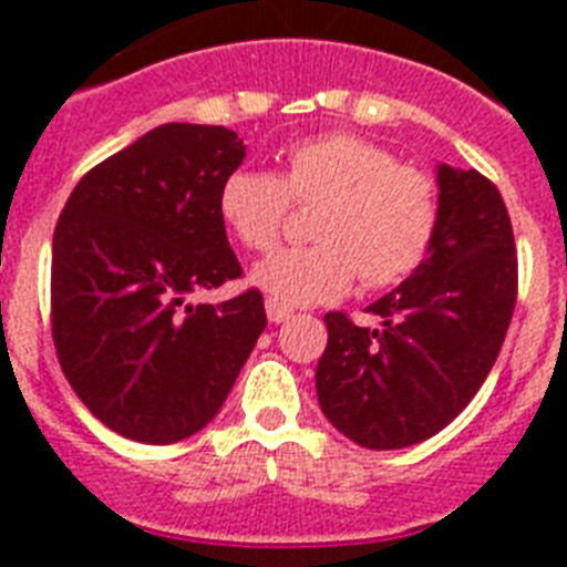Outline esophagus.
I'll use <instances>...</instances> for the list:
<instances>
[{"label":"esophagus","instance_id":"obj_1","mask_svg":"<svg viewBox=\"0 0 567 567\" xmlns=\"http://www.w3.org/2000/svg\"><path fill=\"white\" fill-rule=\"evenodd\" d=\"M267 318L272 320V323H287V320L292 318V309H289L287 303H280V300L267 298Z\"/></svg>","mask_w":567,"mask_h":567}]
</instances>
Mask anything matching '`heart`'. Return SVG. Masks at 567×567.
<instances>
[{
	"label": "heart",
	"mask_w": 567,
	"mask_h": 567,
	"mask_svg": "<svg viewBox=\"0 0 567 567\" xmlns=\"http://www.w3.org/2000/svg\"><path fill=\"white\" fill-rule=\"evenodd\" d=\"M292 202L318 204L309 224L315 244L278 249L252 272L287 307L340 298L358 275L369 289L392 287L423 264L440 227L434 175L354 133L300 138L284 153L280 175L229 173L218 215L240 247L267 252L287 229Z\"/></svg>",
	"instance_id": "heart-1"
}]
</instances>
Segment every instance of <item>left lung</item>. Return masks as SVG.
Instances as JSON below:
<instances>
[{
    "label": "left lung",
    "instance_id": "8db88e82",
    "mask_svg": "<svg viewBox=\"0 0 567 567\" xmlns=\"http://www.w3.org/2000/svg\"><path fill=\"white\" fill-rule=\"evenodd\" d=\"M440 227L412 278L358 327L329 312L315 372L329 423L363 449L389 452L443 432L503 349L517 303V247L503 195L477 169L440 164Z\"/></svg>",
    "mask_w": 567,
    "mask_h": 567
}]
</instances>
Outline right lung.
<instances>
[{
    "mask_svg": "<svg viewBox=\"0 0 567 567\" xmlns=\"http://www.w3.org/2000/svg\"><path fill=\"white\" fill-rule=\"evenodd\" d=\"M238 133L162 124L82 175L50 264V329L64 378L93 417L135 443L202 432L267 327L258 289L189 307L240 278L218 189Z\"/></svg>",
    "mask_w": 567,
    "mask_h": 567,
    "instance_id": "obj_1",
    "label": "right lung"
}]
</instances>
